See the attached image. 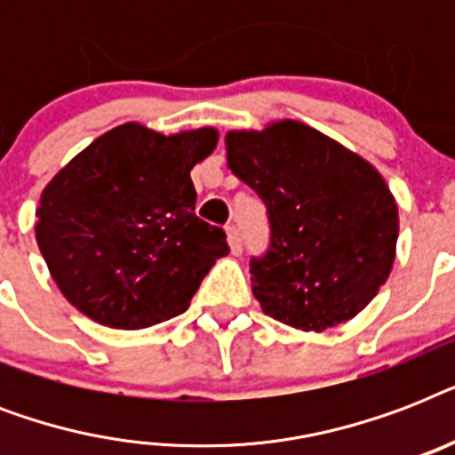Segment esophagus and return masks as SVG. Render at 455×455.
<instances>
[{"instance_id": "esophagus-1", "label": "esophagus", "mask_w": 455, "mask_h": 455, "mask_svg": "<svg viewBox=\"0 0 455 455\" xmlns=\"http://www.w3.org/2000/svg\"><path fill=\"white\" fill-rule=\"evenodd\" d=\"M227 238H228V248H231V252L234 255H241L243 252V235L241 231H238V227H227Z\"/></svg>"}]
</instances>
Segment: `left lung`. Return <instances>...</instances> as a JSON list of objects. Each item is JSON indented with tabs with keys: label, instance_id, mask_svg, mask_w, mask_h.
<instances>
[{
	"label": "left lung",
	"instance_id": "8db88e82",
	"mask_svg": "<svg viewBox=\"0 0 455 455\" xmlns=\"http://www.w3.org/2000/svg\"><path fill=\"white\" fill-rule=\"evenodd\" d=\"M227 164L267 207L269 245L250 257L264 314L299 331L356 316L387 281L399 235L373 164L295 120L228 132Z\"/></svg>",
	"mask_w": 455,
	"mask_h": 455
}]
</instances>
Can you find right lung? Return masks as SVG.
<instances>
[{"mask_svg": "<svg viewBox=\"0 0 455 455\" xmlns=\"http://www.w3.org/2000/svg\"><path fill=\"white\" fill-rule=\"evenodd\" d=\"M210 127L163 137L127 123L68 163L39 198L37 245L73 307L108 328H146L188 309L224 228L196 217L193 164Z\"/></svg>", "mask_w": 455, "mask_h": 455, "instance_id": "obj_1", "label": "right lung"}]
</instances>
